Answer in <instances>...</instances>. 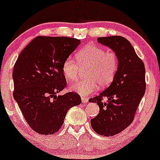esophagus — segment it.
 Instances as JSON below:
<instances>
[{"label": "esophagus", "mask_w": 160, "mask_h": 160, "mask_svg": "<svg viewBox=\"0 0 160 160\" xmlns=\"http://www.w3.org/2000/svg\"><path fill=\"white\" fill-rule=\"evenodd\" d=\"M88 101V99L86 98L85 97H82V103H87Z\"/></svg>", "instance_id": "esophagus-1"}]
</instances>
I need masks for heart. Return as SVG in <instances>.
<instances>
[{
    "label": "heart",
    "mask_w": 160,
    "mask_h": 160,
    "mask_svg": "<svg viewBox=\"0 0 160 160\" xmlns=\"http://www.w3.org/2000/svg\"><path fill=\"white\" fill-rule=\"evenodd\" d=\"M76 58L77 62L72 57L64 60L62 66L63 75L67 80H76L80 67L82 70L88 69L85 73L87 79L75 82L70 86L71 91L88 96L97 89L98 85L104 88L113 82L119 64L118 54L114 51L107 52L101 46L89 44L77 53Z\"/></svg>",
    "instance_id": "obj_1"
}]
</instances>
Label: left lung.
<instances>
[{"instance_id": "1", "label": "left lung", "mask_w": 160, "mask_h": 160, "mask_svg": "<svg viewBox=\"0 0 160 160\" xmlns=\"http://www.w3.org/2000/svg\"><path fill=\"white\" fill-rule=\"evenodd\" d=\"M98 42L108 46L118 54L119 64L110 86L99 95L89 99L97 103L99 113L91 120V125L98 134L112 137L123 131L132 123L146 90L145 67L130 42L124 37H99ZM107 97V102L102 98Z\"/></svg>"}]
</instances>
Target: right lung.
<instances>
[{"label":"right lung","instance_id":"add662e5","mask_svg":"<svg viewBox=\"0 0 160 160\" xmlns=\"http://www.w3.org/2000/svg\"><path fill=\"white\" fill-rule=\"evenodd\" d=\"M80 42L66 37H37L15 62L13 98L27 123L39 134L59 131L67 111L81 104L80 96L75 92L57 96L67 85L62 62Z\"/></svg>","mask_w":160,"mask_h":160}]
</instances>
